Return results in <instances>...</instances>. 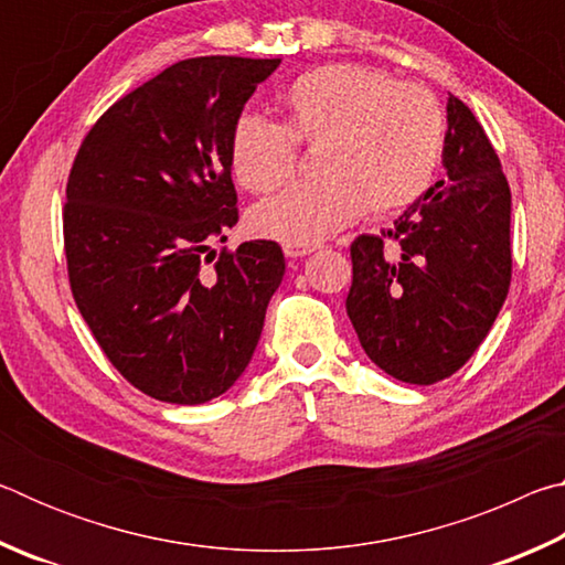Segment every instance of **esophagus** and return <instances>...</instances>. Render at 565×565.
<instances>
[{"label": "esophagus", "mask_w": 565, "mask_h": 565, "mask_svg": "<svg viewBox=\"0 0 565 565\" xmlns=\"http://www.w3.org/2000/svg\"><path fill=\"white\" fill-rule=\"evenodd\" d=\"M313 246H299V244H284V254L291 256V259H301V256L311 254Z\"/></svg>", "instance_id": "1"}]
</instances>
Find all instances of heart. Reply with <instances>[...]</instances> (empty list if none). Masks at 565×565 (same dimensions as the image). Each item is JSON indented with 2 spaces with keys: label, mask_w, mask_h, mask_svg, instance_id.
Returning <instances> with one entry per match:
<instances>
[{
  "label": "heart",
  "mask_w": 565,
  "mask_h": 565,
  "mask_svg": "<svg viewBox=\"0 0 565 565\" xmlns=\"http://www.w3.org/2000/svg\"><path fill=\"white\" fill-rule=\"evenodd\" d=\"M284 124L242 117L228 159L238 184L269 194L291 177L296 145L319 147L313 174L259 204L248 216L256 236L311 246L349 226L363 209L394 214L431 184L444 149L441 104L414 82H391L359 64H323L281 94Z\"/></svg>",
  "instance_id": "obj_1"
}]
</instances>
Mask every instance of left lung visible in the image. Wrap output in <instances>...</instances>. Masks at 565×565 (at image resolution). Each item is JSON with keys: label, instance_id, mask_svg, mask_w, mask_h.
Here are the masks:
<instances>
[{"label": "left lung", "instance_id": "obj_1", "mask_svg": "<svg viewBox=\"0 0 565 565\" xmlns=\"http://www.w3.org/2000/svg\"><path fill=\"white\" fill-rule=\"evenodd\" d=\"M446 179L388 232L351 244L347 313L366 356L404 384L456 374L511 284V189L473 111L448 97Z\"/></svg>", "mask_w": 565, "mask_h": 565}]
</instances>
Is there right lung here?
Here are the masks:
<instances>
[{
  "mask_svg": "<svg viewBox=\"0 0 565 565\" xmlns=\"http://www.w3.org/2000/svg\"><path fill=\"white\" fill-rule=\"evenodd\" d=\"M281 60L194 56L102 114L66 184L74 301L131 386L206 404L236 384L284 279L276 242L204 254L238 222L228 145L244 104Z\"/></svg>",
  "mask_w": 565,
  "mask_h": 565,
  "instance_id": "obj_1",
  "label": "right lung"
}]
</instances>
